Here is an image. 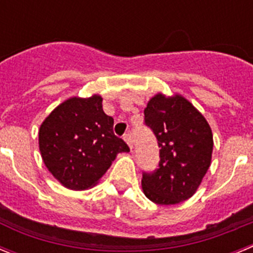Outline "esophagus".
<instances>
[{
	"label": "esophagus",
	"mask_w": 253,
	"mask_h": 253,
	"mask_svg": "<svg viewBox=\"0 0 253 253\" xmlns=\"http://www.w3.org/2000/svg\"><path fill=\"white\" fill-rule=\"evenodd\" d=\"M124 140L126 143H128V146L130 147V149L133 148V137H131V134L130 133H126L124 135Z\"/></svg>",
	"instance_id": "obj_1"
}]
</instances>
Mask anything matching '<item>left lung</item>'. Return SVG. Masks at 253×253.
Segmentation results:
<instances>
[{
  "instance_id": "1",
  "label": "left lung",
  "mask_w": 253,
  "mask_h": 253,
  "mask_svg": "<svg viewBox=\"0 0 253 253\" xmlns=\"http://www.w3.org/2000/svg\"><path fill=\"white\" fill-rule=\"evenodd\" d=\"M144 124L160 147L158 169L143 172V193L160 205H173L195 194L207 173L213 152V134L204 116L181 95L152 97Z\"/></svg>"
}]
</instances>
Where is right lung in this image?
I'll use <instances>...</instances> for the list:
<instances>
[{"instance_id": "right-lung-1", "label": "right lung", "mask_w": 253, "mask_h": 253, "mask_svg": "<svg viewBox=\"0 0 253 253\" xmlns=\"http://www.w3.org/2000/svg\"><path fill=\"white\" fill-rule=\"evenodd\" d=\"M114 119L102 110L101 96L71 97L48 115L39 129L44 165L60 184L86 190L97 184L116 154L129 152L114 134Z\"/></svg>"}]
</instances>
